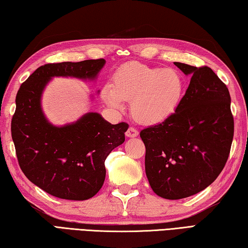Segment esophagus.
Masks as SVG:
<instances>
[{
  "mask_svg": "<svg viewBox=\"0 0 248 248\" xmlns=\"http://www.w3.org/2000/svg\"><path fill=\"white\" fill-rule=\"evenodd\" d=\"M138 134H139V131L137 129H134L133 127H130L127 130V132H125V136H127L128 138H136V137H138Z\"/></svg>",
  "mask_w": 248,
  "mask_h": 248,
  "instance_id": "34e87169",
  "label": "esophagus"
}]
</instances>
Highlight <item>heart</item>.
I'll list each match as a JSON object with an SVG mask.
<instances>
[{
    "label": "heart",
    "instance_id": "obj_1",
    "mask_svg": "<svg viewBox=\"0 0 248 248\" xmlns=\"http://www.w3.org/2000/svg\"><path fill=\"white\" fill-rule=\"evenodd\" d=\"M184 82L177 70L129 62L116 70L114 85L106 84L102 96L114 108L123 109L131 101V111L139 123L160 124L177 109Z\"/></svg>",
    "mask_w": 248,
    "mask_h": 248
}]
</instances>
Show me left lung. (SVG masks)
I'll return each instance as SVG.
<instances>
[{
	"instance_id": "1",
	"label": "left lung",
	"mask_w": 248,
	"mask_h": 248,
	"mask_svg": "<svg viewBox=\"0 0 248 248\" xmlns=\"http://www.w3.org/2000/svg\"><path fill=\"white\" fill-rule=\"evenodd\" d=\"M191 81L177 109L140 132L152 190L166 200L194 195L210 186L226 165L234 134L231 97L207 66L174 62Z\"/></svg>"
}]
</instances>
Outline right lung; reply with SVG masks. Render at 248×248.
<instances>
[{"label":"right lung","instance_id":"add662e5","mask_svg":"<svg viewBox=\"0 0 248 248\" xmlns=\"http://www.w3.org/2000/svg\"><path fill=\"white\" fill-rule=\"evenodd\" d=\"M104 65L103 58L46 64L17 92L11 130L20 169L58 199L85 201L101 190L106 157L124 142L129 124H111L97 112H88L74 124L55 127L42 111V92L53 77L93 80Z\"/></svg>","mask_w":248,"mask_h":248}]
</instances>
